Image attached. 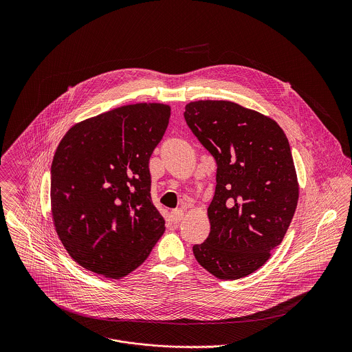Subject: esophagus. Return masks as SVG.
I'll list each match as a JSON object with an SVG mask.
<instances>
[{
	"mask_svg": "<svg viewBox=\"0 0 352 352\" xmlns=\"http://www.w3.org/2000/svg\"><path fill=\"white\" fill-rule=\"evenodd\" d=\"M170 217H172V222H173V223H179V222L183 221V218H184V210H183V208H175V210L170 212Z\"/></svg>",
	"mask_w": 352,
	"mask_h": 352,
	"instance_id": "1",
	"label": "esophagus"
}]
</instances>
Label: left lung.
<instances>
[{"instance_id":"1","label":"left lung","mask_w":352,"mask_h":352,"mask_svg":"<svg viewBox=\"0 0 352 352\" xmlns=\"http://www.w3.org/2000/svg\"><path fill=\"white\" fill-rule=\"evenodd\" d=\"M184 119L217 162L210 234L192 247L195 258L219 279L244 278L282 243L297 208L287 137L275 120L232 101H192Z\"/></svg>"}]
</instances>
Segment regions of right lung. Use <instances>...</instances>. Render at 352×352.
<instances>
[{
    "label": "right lung",
    "instance_id": "add662e5",
    "mask_svg": "<svg viewBox=\"0 0 352 352\" xmlns=\"http://www.w3.org/2000/svg\"><path fill=\"white\" fill-rule=\"evenodd\" d=\"M164 104H131L72 127L51 164V211L69 254L119 279L138 268L165 229L151 197L149 160L169 123Z\"/></svg>",
    "mask_w": 352,
    "mask_h": 352
}]
</instances>
